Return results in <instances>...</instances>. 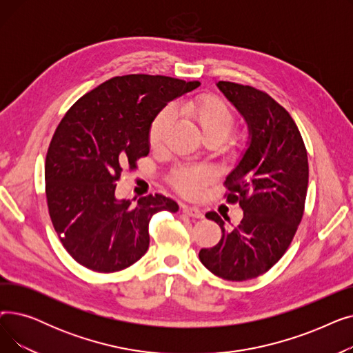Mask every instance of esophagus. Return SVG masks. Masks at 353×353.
<instances>
[{"instance_id":"esophagus-1","label":"esophagus","mask_w":353,"mask_h":353,"mask_svg":"<svg viewBox=\"0 0 353 353\" xmlns=\"http://www.w3.org/2000/svg\"><path fill=\"white\" fill-rule=\"evenodd\" d=\"M183 213H186L190 217H196V219H201L203 213L200 212V209L194 208V206H183Z\"/></svg>"}]
</instances>
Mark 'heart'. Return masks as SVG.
<instances>
[{
	"mask_svg": "<svg viewBox=\"0 0 353 353\" xmlns=\"http://www.w3.org/2000/svg\"><path fill=\"white\" fill-rule=\"evenodd\" d=\"M177 111L199 130L205 140L214 139L223 141L236 124V116L232 107L225 100L214 96H200L183 101L177 105ZM172 121V108L161 110L154 117L148 130V141L152 147L157 148L161 145ZM213 177L214 172L208 165H179L170 176V183L179 193L194 197Z\"/></svg>",
	"mask_w": 353,
	"mask_h": 353,
	"instance_id": "heart-1",
	"label": "heart"
}]
</instances>
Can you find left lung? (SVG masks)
Returning <instances> with one entry per match:
<instances>
[{"mask_svg": "<svg viewBox=\"0 0 353 353\" xmlns=\"http://www.w3.org/2000/svg\"><path fill=\"white\" fill-rule=\"evenodd\" d=\"M217 88L248 124V148L226 177L228 201L243 210L240 225L221 229L220 242L201 249L200 262L221 279L242 282L268 272L288 250L301 223L309 180L307 153L298 125L266 92L229 81Z\"/></svg>", "mask_w": 353, "mask_h": 353, "instance_id": "8db88e82", "label": "left lung"}]
</instances>
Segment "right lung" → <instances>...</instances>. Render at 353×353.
Returning <instances> with one entry per match:
<instances>
[{"mask_svg": "<svg viewBox=\"0 0 353 353\" xmlns=\"http://www.w3.org/2000/svg\"><path fill=\"white\" fill-rule=\"evenodd\" d=\"M199 81L130 74L91 90L71 105L50 143L46 194L55 232L74 261L111 273L147 252L148 221L179 205L163 194L119 200L124 167L150 152L148 130L165 104L197 88Z\"/></svg>", "mask_w": 353, "mask_h": 353, "instance_id": "add662e5", "label": "right lung"}]
</instances>
